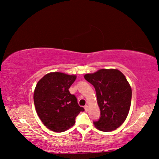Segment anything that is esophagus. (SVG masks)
Masks as SVG:
<instances>
[{
    "mask_svg": "<svg viewBox=\"0 0 159 159\" xmlns=\"http://www.w3.org/2000/svg\"><path fill=\"white\" fill-rule=\"evenodd\" d=\"M84 108H85V111H89V106H88L87 105H86V106H84Z\"/></svg>",
    "mask_w": 159,
    "mask_h": 159,
    "instance_id": "1",
    "label": "esophagus"
}]
</instances>
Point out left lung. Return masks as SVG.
<instances>
[{"label":"left lung","mask_w":159,"mask_h":159,"mask_svg":"<svg viewBox=\"0 0 159 159\" xmlns=\"http://www.w3.org/2000/svg\"><path fill=\"white\" fill-rule=\"evenodd\" d=\"M96 92L101 116L93 124L103 131L118 129L129 112L132 91L125 75L116 69H101L84 75Z\"/></svg>","instance_id":"8db88e82"}]
</instances>
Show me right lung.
Listing matches in <instances>:
<instances>
[{
    "label": "right lung",
    "mask_w": 159,
    "mask_h": 159,
    "mask_svg": "<svg viewBox=\"0 0 159 159\" xmlns=\"http://www.w3.org/2000/svg\"><path fill=\"white\" fill-rule=\"evenodd\" d=\"M76 76L63 73L44 75L35 86L34 100L35 110L43 124L55 132L65 131L73 126L75 118L84 108L68 89Z\"/></svg>",
    "instance_id": "obj_1"
}]
</instances>
